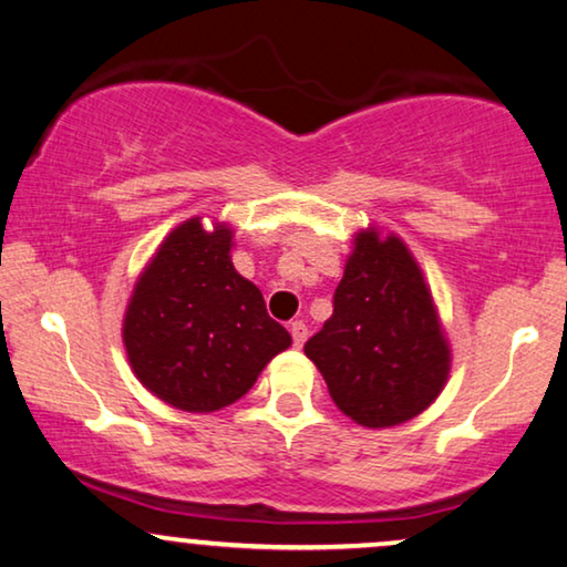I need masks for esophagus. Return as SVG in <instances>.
Instances as JSON below:
<instances>
[{"label": "esophagus", "instance_id": "obj_1", "mask_svg": "<svg viewBox=\"0 0 567 567\" xmlns=\"http://www.w3.org/2000/svg\"><path fill=\"white\" fill-rule=\"evenodd\" d=\"M290 333H292V344L298 347V349L308 341V326L302 323V321L290 323Z\"/></svg>", "mask_w": 567, "mask_h": 567}]
</instances>
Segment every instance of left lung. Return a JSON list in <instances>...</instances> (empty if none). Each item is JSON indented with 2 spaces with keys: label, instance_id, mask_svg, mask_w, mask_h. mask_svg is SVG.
<instances>
[{
  "label": "left lung",
  "instance_id": "obj_1",
  "mask_svg": "<svg viewBox=\"0 0 567 567\" xmlns=\"http://www.w3.org/2000/svg\"><path fill=\"white\" fill-rule=\"evenodd\" d=\"M306 357L323 374L339 411L367 429L398 426L426 411L452 367L432 290L395 234H354L333 313Z\"/></svg>",
  "mask_w": 567,
  "mask_h": 567
}]
</instances>
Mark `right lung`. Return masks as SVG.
<instances>
[{"label": "right lung", "instance_id": "add662e5", "mask_svg": "<svg viewBox=\"0 0 567 567\" xmlns=\"http://www.w3.org/2000/svg\"><path fill=\"white\" fill-rule=\"evenodd\" d=\"M234 228L179 223L135 280L123 344L141 385L189 413H213L249 393L272 357L292 344L259 287L230 261Z\"/></svg>", "mask_w": 567, "mask_h": 567}]
</instances>
